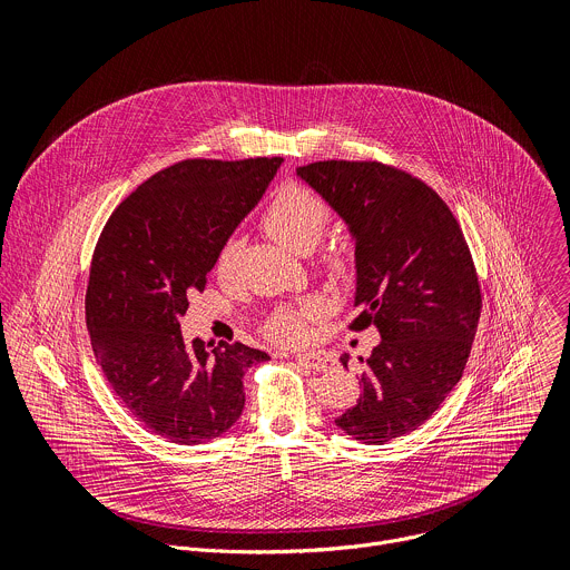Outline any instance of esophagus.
Returning <instances> with one entry per match:
<instances>
[{"mask_svg":"<svg viewBox=\"0 0 570 570\" xmlns=\"http://www.w3.org/2000/svg\"><path fill=\"white\" fill-rule=\"evenodd\" d=\"M295 361L299 365H304L306 370H313V372H327L332 367V356L322 354V352H302V354H295Z\"/></svg>","mask_w":570,"mask_h":570,"instance_id":"34e87169","label":"esophagus"}]
</instances>
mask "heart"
Wrapping results in <instances>:
<instances>
[{"label":"heart","mask_w":570,"mask_h":570,"mask_svg":"<svg viewBox=\"0 0 570 570\" xmlns=\"http://www.w3.org/2000/svg\"><path fill=\"white\" fill-rule=\"evenodd\" d=\"M327 223L330 209L324 207V203L317 196H313L308 189L299 185H286L284 189H279L264 214V227L268 229V234L275 240H279L282 246L299 255L308 253L315 246ZM238 250V238L232 236L223 243L216 257V271L220 275H227L234 268ZM302 315L304 311L288 306L275 311L268 322L271 336L286 343L297 341L302 336Z\"/></svg>","instance_id":"b5f03b06"}]
</instances>
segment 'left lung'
<instances>
[{
	"label": "left lung",
	"instance_id": "left-lung-1",
	"mask_svg": "<svg viewBox=\"0 0 570 570\" xmlns=\"http://www.w3.org/2000/svg\"><path fill=\"white\" fill-rule=\"evenodd\" d=\"M347 225L361 311L352 330L381 343L363 361L361 396L336 426L363 444L420 429L460 381L480 317V286L458 220L422 180L381 161L297 167ZM347 367L350 354L341 356Z\"/></svg>",
	"mask_w": 570,
	"mask_h": 570
}]
</instances>
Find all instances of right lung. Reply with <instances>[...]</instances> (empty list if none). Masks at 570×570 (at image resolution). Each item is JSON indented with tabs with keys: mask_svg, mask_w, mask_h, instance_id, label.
Returning a JSON list of instances; mask_svg holds the SVG:
<instances>
[{
	"mask_svg": "<svg viewBox=\"0 0 570 570\" xmlns=\"http://www.w3.org/2000/svg\"><path fill=\"white\" fill-rule=\"evenodd\" d=\"M279 165L282 157L178 161L139 185L99 236L86 293L95 356L126 409L174 444L227 433L246 405V370L271 358L240 343H187L180 317Z\"/></svg>",
	"mask_w": 570,
	"mask_h": 570,
	"instance_id": "add662e5",
	"label": "right lung"
}]
</instances>
